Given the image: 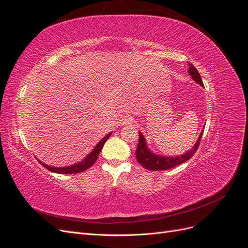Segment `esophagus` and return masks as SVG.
<instances>
[{"label":"esophagus","mask_w":248,"mask_h":248,"mask_svg":"<svg viewBox=\"0 0 248 248\" xmlns=\"http://www.w3.org/2000/svg\"><path fill=\"white\" fill-rule=\"evenodd\" d=\"M121 123H122V125H131V124H133L134 123V119L132 118V117H130V116H125L122 120H121Z\"/></svg>","instance_id":"esophagus-1"}]
</instances>
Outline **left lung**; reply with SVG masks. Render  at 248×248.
Segmentation results:
<instances>
[{
  "instance_id": "left-lung-1",
  "label": "left lung",
  "mask_w": 248,
  "mask_h": 248,
  "mask_svg": "<svg viewBox=\"0 0 248 248\" xmlns=\"http://www.w3.org/2000/svg\"><path fill=\"white\" fill-rule=\"evenodd\" d=\"M188 65H189L188 72L191 76V78H193V80L198 82V84L201 85L202 87H204L200 73L197 70L196 67H194L191 63H189ZM202 132H204V128H202L197 142L194 144V147L191 150H189V151H187L185 154L180 155V156L168 157V156L157 155V154L153 153L152 151H150V149L147 146L146 139L144 138V136H142V133L140 131L139 132V136H140L139 144H138V148L136 150L137 159H138L139 163H140L142 167L149 170H164L175 168V167L179 166V164H181L188 159H190L193 156V154L197 152V150H198L199 145L201 142Z\"/></svg>"
}]
</instances>
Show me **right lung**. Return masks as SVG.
<instances>
[{
    "label": "right lung",
    "mask_w": 248,
    "mask_h": 248,
    "mask_svg": "<svg viewBox=\"0 0 248 248\" xmlns=\"http://www.w3.org/2000/svg\"><path fill=\"white\" fill-rule=\"evenodd\" d=\"M110 133L107 134L106 137H104L98 144L96 145V147L92 150V152L90 153L86 158L82 159L80 162H78V163H74L72 164V166L70 167H64V168H54V167H50V166H47V164L43 163L42 161L38 160L42 166L46 168V170L52 171V172H57V174H77V172H81V171H85L86 170H88L89 168H91L93 164L95 163V161L97 160V158H98V155L100 153V151L103 148V145L104 142L107 141V140L110 137Z\"/></svg>",
    "instance_id": "obj_1"
}]
</instances>
